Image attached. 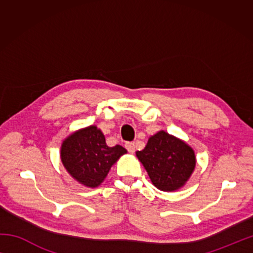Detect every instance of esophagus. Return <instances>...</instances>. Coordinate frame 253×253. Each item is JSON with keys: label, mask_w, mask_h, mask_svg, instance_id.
Returning <instances> with one entry per match:
<instances>
[{"label": "esophagus", "mask_w": 253, "mask_h": 253, "mask_svg": "<svg viewBox=\"0 0 253 253\" xmlns=\"http://www.w3.org/2000/svg\"><path fill=\"white\" fill-rule=\"evenodd\" d=\"M125 147L128 152L130 154H134L135 153V144L134 143H126Z\"/></svg>", "instance_id": "obj_1"}]
</instances>
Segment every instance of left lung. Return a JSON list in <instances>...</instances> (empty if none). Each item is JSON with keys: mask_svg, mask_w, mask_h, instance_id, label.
<instances>
[{"mask_svg": "<svg viewBox=\"0 0 253 253\" xmlns=\"http://www.w3.org/2000/svg\"><path fill=\"white\" fill-rule=\"evenodd\" d=\"M136 156L146 169L153 185L164 192H174L185 185L196 166V156L184 140L160 130L148 138Z\"/></svg>", "mask_w": 253, "mask_h": 253, "instance_id": "8db88e82", "label": "left lung"}]
</instances>
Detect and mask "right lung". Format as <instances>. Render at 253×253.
I'll return each instance as SVG.
<instances>
[{"label":"right lung","instance_id":"add662e5","mask_svg":"<svg viewBox=\"0 0 253 253\" xmlns=\"http://www.w3.org/2000/svg\"><path fill=\"white\" fill-rule=\"evenodd\" d=\"M127 151L121 145L109 147L102 131L95 125L81 128L63 139L60 158L67 172L84 186L95 188Z\"/></svg>","mask_w":253,"mask_h":253}]
</instances>
